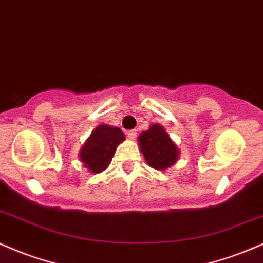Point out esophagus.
Returning a JSON list of instances; mask_svg holds the SVG:
<instances>
[{"mask_svg":"<svg viewBox=\"0 0 263 263\" xmlns=\"http://www.w3.org/2000/svg\"><path fill=\"white\" fill-rule=\"evenodd\" d=\"M127 137L129 138V140H135V138H136V136H137V132H136V129H131V131H127Z\"/></svg>","mask_w":263,"mask_h":263,"instance_id":"esophagus-1","label":"esophagus"}]
</instances>
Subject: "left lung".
<instances>
[{"label":"left lung","instance_id":"8db88e82","mask_svg":"<svg viewBox=\"0 0 263 263\" xmlns=\"http://www.w3.org/2000/svg\"><path fill=\"white\" fill-rule=\"evenodd\" d=\"M138 145L146 162L152 168H168L178 160L180 151L162 126L155 123L138 136Z\"/></svg>","mask_w":263,"mask_h":263}]
</instances>
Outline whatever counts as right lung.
I'll list each match as a JSON object with an SVG mask.
<instances>
[{"label":"right lung","instance_id":"right-lung-1","mask_svg":"<svg viewBox=\"0 0 263 263\" xmlns=\"http://www.w3.org/2000/svg\"><path fill=\"white\" fill-rule=\"evenodd\" d=\"M125 141V134L118 127L100 125L92 131L81 147L80 160L92 174H100L108 167L115 151Z\"/></svg>","mask_w":263,"mask_h":263}]
</instances>
